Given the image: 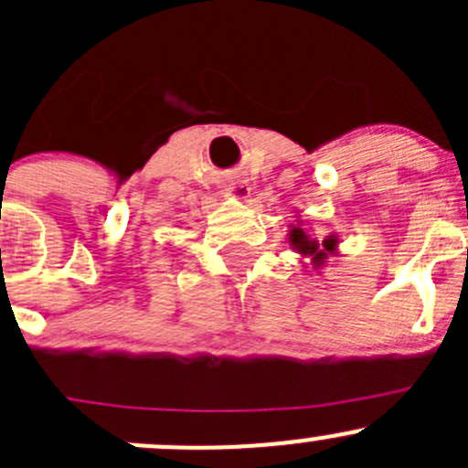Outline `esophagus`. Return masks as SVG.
<instances>
[{
	"instance_id": "obj_1",
	"label": "esophagus",
	"mask_w": 468,
	"mask_h": 468,
	"mask_svg": "<svg viewBox=\"0 0 468 468\" xmlns=\"http://www.w3.org/2000/svg\"><path fill=\"white\" fill-rule=\"evenodd\" d=\"M226 192L233 197H247L249 187L244 186V181H238V178H233V181H229V186H226Z\"/></svg>"
}]
</instances>
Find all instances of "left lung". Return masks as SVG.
Wrapping results in <instances>:
<instances>
[{
  "instance_id": "obj_1",
  "label": "left lung",
  "mask_w": 468,
  "mask_h": 468,
  "mask_svg": "<svg viewBox=\"0 0 468 468\" xmlns=\"http://www.w3.org/2000/svg\"><path fill=\"white\" fill-rule=\"evenodd\" d=\"M287 235H290L292 249H294L296 253H301V256L313 258L314 267H322V264L325 262V258H328L330 253L337 251V244H339L337 235H328V238L319 242V239L310 238V235L301 229V224L292 226L290 233Z\"/></svg>"
}]
</instances>
